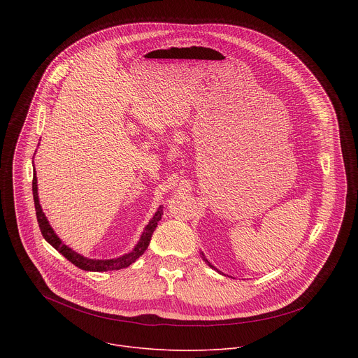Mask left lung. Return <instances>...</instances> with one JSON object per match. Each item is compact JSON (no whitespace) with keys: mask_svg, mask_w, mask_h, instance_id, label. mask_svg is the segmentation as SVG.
I'll use <instances>...</instances> for the list:
<instances>
[{"mask_svg":"<svg viewBox=\"0 0 358 358\" xmlns=\"http://www.w3.org/2000/svg\"><path fill=\"white\" fill-rule=\"evenodd\" d=\"M202 257H203V255H202ZM203 261H206V262H207V264H208V266H210V268H213V269H215V271H217V272H220V271H218V269H217V268H215V266H213V265H211V264H210V262H208V261H207V259H206V258H203Z\"/></svg>","mask_w":358,"mask_h":358,"instance_id":"8db88e82","label":"left lung"}]
</instances>
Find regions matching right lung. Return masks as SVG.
I'll use <instances>...</instances> for the list:
<instances>
[{
	"label": "right lung",
	"mask_w": 358,
	"mask_h": 358,
	"mask_svg": "<svg viewBox=\"0 0 358 358\" xmlns=\"http://www.w3.org/2000/svg\"><path fill=\"white\" fill-rule=\"evenodd\" d=\"M32 194H34V203H35V211H36V220L39 224V229L42 236L45 238V241L48 243L52 245L59 253H62L64 257L72 262L75 266L80 268L82 271H90V272H108V271H119V269H124L127 266H130L133 262H136L141 255L144 253V250L147 249L151 235L155 232V229L157 228L159 221L162 220L163 215V207H160L157 210V213L155 214L148 222V225L144 228L140 241L137 242V245L133 248L131 252L124 253L123 257L120 258H115V259H89L86 257H82L78 252H75L73 249H71L68 245H65L61 238L55 234V231L52 229V227L49 225L42 208L39 203V198H38V184H36V174H35V169H34V178H32Z\"/></svg>",
	"instance_id": "add662e5"
}]
</instances>
